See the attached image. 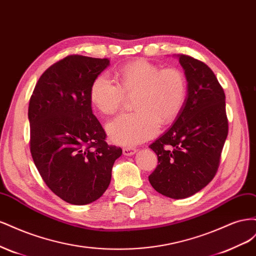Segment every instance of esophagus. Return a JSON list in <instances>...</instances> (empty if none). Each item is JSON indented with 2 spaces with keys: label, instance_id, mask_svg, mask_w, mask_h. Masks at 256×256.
Instances as JSON below:
<instances>
[{
  "label": "esophagus",
  "instance_id": "obj_1",
  "mask_svg": "<svg viewBox=\"0 0 256 256\" xmlns=\"http://www.w3.org/2000/svg\"><path fill=\"white\" fill-rule=\"evenodd\" d=\"M136 150L134 148V147H125V148H122V154H125V156H131V154H136Z\"/></svg>",
  "mask_w": 256,
  "mask_h": 256
}]
</instances>
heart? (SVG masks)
<instances>
[{
  "label": "heart",
  "mask_w": 256,
  "mask_h": 256,
  "mask_svg": "<svg viewBox=\"0 0 256 256\" xmlns=\"http://www.w3.org/2000/svg\"><path fill=\"white\" fill-rule=\"evenodd\" d=\"M118 84L100 74L92 83L90 99L106 115L118 112L126 96H134L136 111L122 114L106 126L111 140L134 145L158 132L160 122H172L182 110L187 97V82L177 68L161 69L148 60L132 62L116 74Z\"/></svg>",
  "instance_id": "b5f03b06"
}]
</instances>
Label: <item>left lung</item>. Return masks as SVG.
<instances>
[{"mask_svg": "<svg viewBox=\"0 0 256 256\" xmlns=\"http://www.w3.org/2000/svg\"><path fill=\"white\" fill-rule=\"evenodd\" d=\"M178 60L187 79V97L174 125L150 145L158 166L148 176L152 188L186 198L212 180L228 134L226 94L205 63L184 54Z\"/></svg>", "mask_w": 256, "mask_h": 256, "instance_id": "left-lung-1", "label": "left lung"}]
</instances>
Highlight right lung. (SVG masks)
<instances>
[{
	"instance_id": "1",
	"label": "right lung",
	"mask_w": 256,
	"mask_h": 256,
	"mask_svg": "<svg viewBox=\"0 0 256 256\" xmlns=\"http://www.w3.org/2000/svg\"><path fill=\"white\" fill-rule=\"evenodd\" d=\"M109 65L108 58L68 56L42 74L30 99L34 164L49 189L72 205L104 194L122 152L106 142L90 99L92 83Z\"/></svg>"
}]
</instances>
